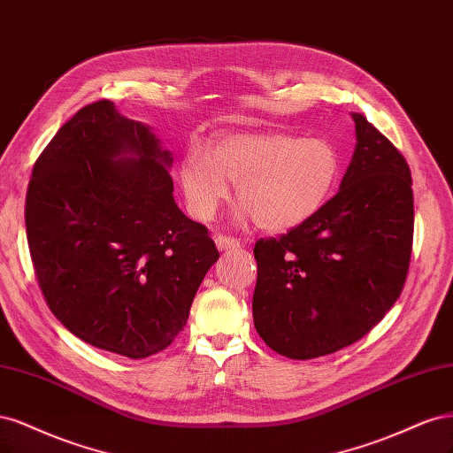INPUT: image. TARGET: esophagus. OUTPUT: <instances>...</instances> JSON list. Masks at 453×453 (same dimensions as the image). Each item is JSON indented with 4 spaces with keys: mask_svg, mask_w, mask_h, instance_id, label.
<instances>
[{
    "mask_svg": "<svg viewBox=\"0 0 453 453\" xmlns=\"http://www.w3.org/2000/svg\"><path fill=\"white\" fill-rule=\"evenodd\" d=\"M214 242L218 246V250H235V248L241 246V242L235 237H229V235H216Z\"/></svg>",
    "mask_w": 453,
    "mask_h": 453,
    "instance_id": "1",
    "label": "esophagus"
}]
</instances>
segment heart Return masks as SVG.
<instances>
[{
    "label": "heart",
    "instance_id": "b5f03b06",
    "mask_svg": "<svg viewBox=\"0 0 453 453\" xmlns=\"http://www.w3.org/2000/svg\"><path fill=\"white\" fill-rule=\"evenodd\" d=\"M341 156L326 139L289 134H235L212 152L188 150L180 182L188 209L197 220H211L237 182L242 216L265 231H288L312 218L333 194Z\"/></svg>",
    "mask_w": 453,
    "mask_h": 453
}]
</instances>
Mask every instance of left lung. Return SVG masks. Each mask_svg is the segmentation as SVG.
Here are the masks:
<instances>
[{"label":"left lung","instance_id":"left-lung-1","mask_svg":"<svg viewBox=\"0 0 453 453\" xmlns=\"http://www.w3.org/2000/svg\"><path fill=\"white\" fill-rule=\"evenodd\" d=\"M341 189L312 218L254 246V326L276 354L327 356L365 337L401 296L412 254V177L363 114Z\"/></svg>","mask_w":453,"mask_h":453}]
</instances>
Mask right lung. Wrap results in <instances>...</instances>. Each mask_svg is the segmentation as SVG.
Listing matches in <instances>:
<instances>
[{"label": "right lung", "instance_id": "obj_1", "mask_svg": "<svg viewBox=\"0 0 453 453\" xmlns=\"http://www.w3.org/2000/svg\"><path fill=\"white\" fill-rule=\"evenodd\" d=\"M173 157L109 99L67 120L34 165L26 233L49 309L75 337L142 359L186 326L220 257L173 197Z\"/></svg>", "mask_w": 453, "mask_h": 453}]
</instances>
